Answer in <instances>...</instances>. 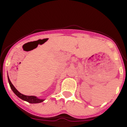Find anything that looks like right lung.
<instances>
[{
    "label": "right lung",
    "instance_id": "obj_1",
    "mask_svg": "<svg viewBox=\"0 0 127 127\" xmlns=\"http://www.w3.org/2000/svg\"><path fill=\"white\" fill-rule=\"evenodd\" d=\"M8 83L9 84H10V88H11V89L12 90L13 93H15L18 97H19L20 99H23V100L24 101H26L28 102V103H32V104L42 103V102H43V101L45 100V99H40V98H37V96H27V95H24L21 94V93H20V92L16 89V88L13 86V85L11 84V81H10V79H9L8 77Z\"/></svg>",
    "mask_w": 127,
    "mask_h": 127
}]
</instances>
